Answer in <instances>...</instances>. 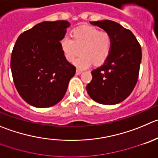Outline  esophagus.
I'll use <instances>...</instances> for the list:
<instances>
[{
    "label": "esophagus",
    "mask_w": 158,
    "mask_h": 158,
    "mask_svg": "<svg viewBox=\"0 0 158 158\" xmlns=\"http://www.w3.org/2000/svg\"><path fill=\"white\" fill-rule=\"evenodd\" d=\"M76 75H80L81 73H82V72L81 70H79V69H77V70H76Z\"/></svg>",
    "instance_id": "1"
}]
</instances>
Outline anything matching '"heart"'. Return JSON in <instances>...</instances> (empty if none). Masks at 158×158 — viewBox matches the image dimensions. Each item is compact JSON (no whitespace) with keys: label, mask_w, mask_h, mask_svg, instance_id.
Listing matches in <instances>:
<instances>
[{"label":"heart","mask_w":158,"mask_h":158,"mask_svg":"<svg viewBox=\"0 0 158 158\" xmlns=\"http://www.w3.org/2000/svg\"><path fill=\"white\" fill-rule=\"evenodd\" d=\"M72 39L64 36L61 40V48L64 57L73 62L80 51L74 64L79 69H88L92 62L95 65L107 60L112 47V40L107 32H101L93 26H83L74 29Z\"/></svg>","instance_id":"obj_1"}]
</instances>
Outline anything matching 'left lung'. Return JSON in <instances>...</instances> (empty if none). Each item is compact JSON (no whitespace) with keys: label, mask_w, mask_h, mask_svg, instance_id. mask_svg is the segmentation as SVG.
Returning <instances> with one entry per match:
<instances>
[{"label":"left lung","mask_w":158,"mask_h":158,"mask_svg":"<svg viewBox=\"0 0 158 158\" xmlns=\"http://www.w3.org/2000/svg\"><path fill=\"white\" fill-rule=\"evenodd\" d=\"M89 23L110 35L112 47L104 64L91 72L93 79L86 90L99 104H119L130 95L136 84L142 59L141 47L130 30L115 22Z\"/></svg>","instance_id":"left-lung-1"}]
</instances>
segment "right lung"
<instances>
[{"label":"right lung","mask_w":158,"mask_h":158,"mask_svg":"<svg viewBox=\"0 0 158 158\" xmlns=\"http://www.w3.org/2000/svg\"><path fill=\"white\" fill-rule=\"evenodd\" d=\"M68 21L43 22L23 32L11 57V69L19 95L33 107L55 105L64 97L76 67L64 57L61 43Z\"/></svg>","instance_id":"obj_1"}]
</instances>
